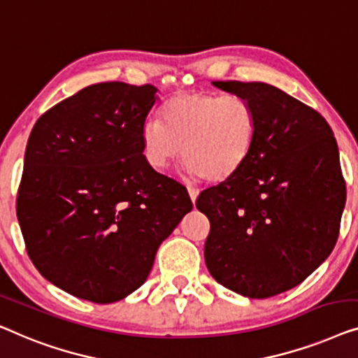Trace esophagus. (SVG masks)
<instances>
[{"instance_id":"esophagus-1","label":"esophagus","mask_w":358,"mask_h":358,"mask_svg":"<svg viewBox=\"0 0 358 358\" xmlns=\"http://www.w3.org/2000/svg\"><path fill=\"white\" fill-rule=\"evenodd\" d=\"M188 193H189V198H191V201H196V198H198V194H199V189L198 188H194V186H191V185H188Z\"/></svg>"}]
</instances>
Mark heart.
Returning a JSON list of instances; mask_svg holds the SVG:
<instances>
[{
  "label": "heart",
  "mask_w": 358,
  "mask_h": 358,
  "mask_svg": "<svg viewBox=\"0 0 358 358\" xmlns=\"http://www.w3.org/2000/svg\"><path fill=\"white\" fill-rule=\"evenodd\" d=\"M258 141V113L243 95L180 92L167 99L160 120L141 128L148 165L165 170L183 154L188 172L208 183L227 181L246 164Z\"/></svg>",
  "instance_id": "obj_1"
}]
</instances>
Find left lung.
Segmentation results:
<instances>
[{
	"label": "left lung",
	"instance_id": "1",
	"mask_svg": "<svg viewBox=\"0 0 358 358\" xmlns=\"http://www.w3.org/2000/svg\"><path fill=\"white\" fill-rule=\"evenodd\" d=\"M258 113V141L227 181L204 189L206 266L227 289L268 299L294 289L331 255L345 206L339 150L323 115L266 83L214 80Z\"/></svg>",
	"mask_w": 358,
	"mask_h": 358
}]
</instances>
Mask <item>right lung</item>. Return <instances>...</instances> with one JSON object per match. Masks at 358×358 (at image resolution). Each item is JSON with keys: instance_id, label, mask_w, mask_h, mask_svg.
Here are the masks:
<instances>
[{"instance_id": "right-lung-1", "label": "right lung", "mask_w": 358, "mask_h": 358, "mask_svg": "<svg viewBox=\"0 0 358 358\" xmlns=\"http://www.w3.org/2000/svg\"><path fill=\"white\" fill-rule=\"evenodd\" d=\"M150 84L99 83L37 120L16 210L30 261L78 299L113 303L144 284L160 243L193 209L141 152Z\"/></svg>"}]
</instances>
